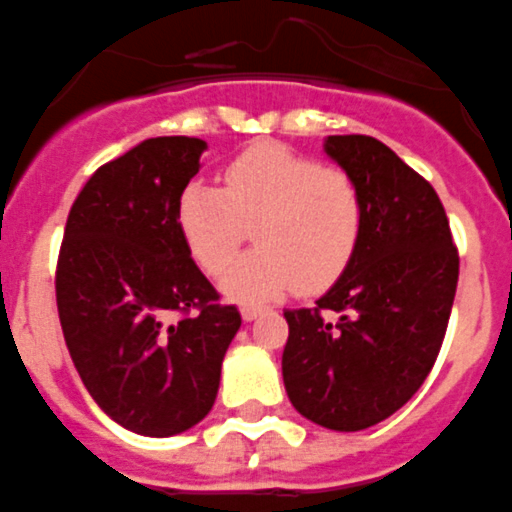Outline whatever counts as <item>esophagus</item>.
Returning <instances> with one entry per match:
<instances>
[{
	"instance_id": "esophagus-1",
	"label": "esophagus",
	"mask_w": 512,
	"mask_h": 512,
	"mask_svg": "<svg viewBox=\"0 0 512 512\" xmlns=\"http://www.w3.org/2000/svg\"><path fill=\"white\" fill-rule=\"evenodd\" d=\"M261 312H264V307H261V304H243V307H241V317L246 322L256 320Z\"/></svg>"
}]
</instances>
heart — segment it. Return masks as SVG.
I'll return each instance as SVG.
<instances>
[{"label": "heart", "mask_w": 512, "mask_h": 512, "mask_svg": "<svg viewBox=\"0 0 512 512\" xmlns=\"http://www.w3.org/2000/svg\"><path fill=\"white\" fill-rule=\"evenodd\" d=\"M225 187L192 180L177 200V225L208 274L231 264L256 223V251L225 271L233 299H261L294 287L317 292L348 269L363 233V195L348 172L276 142L253 144L223 172Z\"/></svg>", "instance_id": "1"}]
</instances>
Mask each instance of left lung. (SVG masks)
<instances>
[{
  "label": "left lung",
  "mask_w": 512,
  "mask_h": 512,
  "mask_svg": "<svg viewBox=\"0 0 512 512\" xmlns=\"http://www.w3.org/2000/svg\"><path fill=\"white\" fill-rule=\"evenodd\" d=\"M325 154L363 195V233L312 309H287L284 388L304 419L360 431L396 414L434 368L459 256L434 187L363 134L327 137Z\"/></svg>",
  "instance_id": "left-lung-1"
}]
</instances>
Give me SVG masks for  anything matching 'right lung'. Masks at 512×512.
<instances>
[{
	"mask_svg": "<svg viewBox=\"0 0 512 512\" xmlns=\"http://www.w3.org/2000/svg\"><path fill=\"white\" fill-rule=\"evenodd\" d=\"M205 149L195 137L144 139L93 172L65 223L55 271L65 345L103 414L142 437H175L208 416L241 327L177 225Z\"/></svg>",
	"mask_w": 512,
	"mask_h": 512,
	"instance_id": "add662e5",
	"label": "right lung"
}]
</instances>
